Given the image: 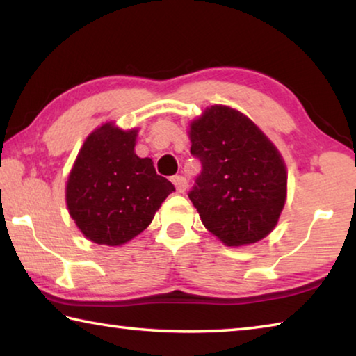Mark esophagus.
I'll use <instances>...</instances> for the list:
<instances>
[{"mask_svg": "<svg viewBox=\"0 0 356 356\" xmlns=\"http://www.w3.org/2000/svg\"><path fill=\"white\" fill-rule=\"evenodd\" d=\"M172 184H174V186H176L177 193H185L186 186H188V180H186L184 176H174Z\"/></svg>", "mask_w": 356, "mask_h": 356, "instance_id": "1", "label": "esophagus"}]
</instances>
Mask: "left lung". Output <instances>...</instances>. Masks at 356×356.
I'll list each match as a JSON object with an SVG mask.
<instances>
[{
    "label": "left lung",
    "mask_w": 356,
    "mask_h": 356,
    "mask_svg": "<svg viewBox=\"0 0 356 356\" xmlns=\"http://www.w3.org/2000/svg\"><path fill=\"white\" fill-rule=\"evenodd\" d=\"M190 140L202 168L188 197L207 231L227 246L267 237L287 186L286 165L268 138L240 111L215 105L191 122Z\"/></svg>",
    "instance_id": "obj_1"
}]
</instances>
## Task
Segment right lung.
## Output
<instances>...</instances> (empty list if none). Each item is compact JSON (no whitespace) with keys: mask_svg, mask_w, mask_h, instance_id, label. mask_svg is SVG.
Instances as JSON below:
<instances>
[{"mask_svg":"<svg viewBox=\"0 0 356 356\" xmlns=\"http://www.w3.org/2000/svg\"><path fill=\"white\" fill-rule=\"evenodd\" d=\"M136 130L105 124L86 138L65 188L70 216L89 240L119 246L141 234L176 191L150 159L135 154Z\"/></svg>","mask_w":356,"mask_h":356,"instance_id":"obj_1","label":"right lung"}]
</instances>
